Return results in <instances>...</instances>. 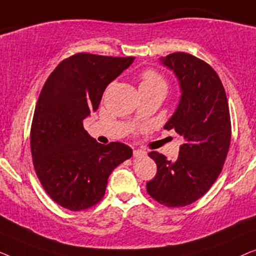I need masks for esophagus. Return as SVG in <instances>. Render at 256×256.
Masks as SVG:
<instances>
[{
    "label": "esophagus",
    "mask_w": 256,
    "mask_h": 256,
    "mask_svg": "<svg viewBox=\"0 0 256 256\" xmlns=\"http://www.w3.org/2000/svg\"><path fill=\"white\" fill-rule=\"evenodd\" d=\"M132 154H134V157H144L146 155L144 150H141V149H135L134 152H132Z\"/></svg>",
    "instance_id": "1"
}]
</instances>
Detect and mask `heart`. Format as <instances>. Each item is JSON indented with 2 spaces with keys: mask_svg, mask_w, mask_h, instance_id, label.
<instances>
[{
  "mask_svg": "<svg viewBox=\"0 0 256 256\" xmlns=\"http://www.w3.org/2000/svg\"><path fill=\"white\" fill-rule=\"evenodd\" d=\"M140 92H164L166 93L168 82L160 72L152 68L143 71L140 76Z\"/></svg>",
  "mask_w": 256,
  "mask_h": 256,
  "instance_id": "b5f03b06",
  "label": "heart"
}]
</instances>
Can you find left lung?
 <instances>
[{
    "instance_id": "left-lung-1",
    "label": "left lung",
    "mask_w": 256,
    "mask_h": 256,
    "mask_svg": "<svg viewBox=\"0 0 256 256\" xmlns=\"http://www.w3.org/2000/svg\"><path fill=\"white\" fill-rule=\"evenodd\" d=\"M160 62L174 71L182 92L164 129H174L183 143L176 160L157 152L148 154L157 172L146 191L160 204L183 208L202 197L222 172L232 134L230 108L222 80L208 62L185 52Z\"/></svg>"
}]
</instances>
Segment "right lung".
<instances>
[{"mask_svg":"<svg viewBox=\"0 0 256 256\" xmlns=\"http://www.w3.org/2000/svg\"><path fill=\"white\" fill-rule=\"evenodd\" d=\"M134 57L76 54L54 70L40 90L30 132L34 171L54 202L71 211L102 199L115 168L132 150L121 142L98 143L82 121L96 112L108 84Z\"/></svg>","mask_w":256,"mask_h":256,"instance_id":"1","label":"right lung"}]
</instances>
